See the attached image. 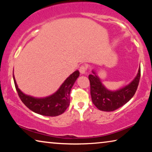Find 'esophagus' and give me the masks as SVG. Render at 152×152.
<instances>
[{"label": "esophagus", "mask_w": 152, "mask_h": 152, "mask_svg": "<svg viewBox=\"0 0 152 152\" xmlns=\"http://www.w3.org/2000/svg\"><path fill=\"white\" fill-rule=\"evenodd\" d=\"M86 70H87L86 66H80V72L81 74H85L86 72Z\"/></svg>", "instance_id": "esophagus-1"}]
</instances>
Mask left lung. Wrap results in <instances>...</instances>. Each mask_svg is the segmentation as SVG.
<instances>
[{
  "label": "left lung",
  "instance_id": "obj_1",
  "mask_svg": "<svg viewBox=\"0 0 152 152\" xmlns=\"http://www.w3.org/2000/svg\"><path fill=\"white\" fill-rule=\"evenodd\" d=\"M92 72L88 79L93 104L100 111H113L127 103L134 95L140 81V66L136 76L129 84L115 91L108 89L102 83L96 72L93 70Z\"/></svg>",
  "mask_w": 152,
  "mask_h": 152
}]
</instances>
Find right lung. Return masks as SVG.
<instances>
[{
  "label": "right lung",
  "mask_w": 152,
  "mask_h": 152,
  "mask_svg": "<svg viewBox=\"0 0 152 152\" xmlns=\"http://www.w3.org/2000/svg\"><path fill=\"white\" fill-rule=\"evenodd\" d=\"M79 76L80 72L76 70L67 77L53 94L45 97H35L25 94L18 88L13 74L16 91L23 103L34 113L51 117L61 115L68 107L70 91Z\"/></svg>",
  "instance_id": "1"
}]
</instances>
